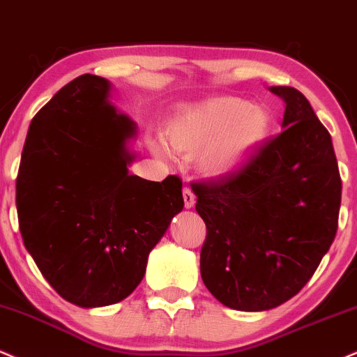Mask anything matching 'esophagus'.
<instances>
[{
	"label": "esophagus",
	"mask_w": 357,
	"mask_h": 357,
	"mask_svg": "<svg viewBox=\"0 0 357 357\" xmlns=\"http://www.w3.org/2000/svg\"><path fill=\"white\" fill-rule=\"evenodd\" d=\"M182 194H183V202H185V207L187 208L194 207V205H195V194L192 192V188L190 187H183Z\"/></svg>",
	"instance_id": "esophagus-1"
}]
</instances>
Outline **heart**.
<instances>
[{"instance_id":"b5f03b06","label":"heart","mask_w":357,"mask_h":357,"mask_svg":"<svg viewBox=\"0 0 357 357\" xmlns=\"http://www.w3.org/2000/svg\"><path fill=\"white\" fill-rule=\"evenodd\" d=\"M271 132V115L266 108L234 96L183 107L165 128L167 144L175 152L200 153L199 167L204 174L227 175L241 169L257 152ZM158 157L169 158L160 142L150 144Z\"/></svg>"}]
</instances>
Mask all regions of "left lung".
<instances>
[{
    "instance_id": "8db88e82",
    "label": "left lung",
    "mask_w": 357,
    "mask_h": 357,
    "mask_svg": "<svg viewBox=\"0 0 357 357\" xmlns=\"http://www.w3.org/2000/svg\"><path fill=\"white\" fill-rule=\"evenodd\" d=\"M269 90L286 103V130L241 169L192 187L207 225L200 275L237 311H267L294 297L337 232L342 183L329 132L299 90Z\"/></svg>"
}]
</instances>
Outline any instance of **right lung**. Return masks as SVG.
Returning <instances> with one entry per match:
<instances>
[{
    "label": "right lung",
    "mask_w": 357,
    "mask_h": 357,
    "mask_svg": "<svg viewBox=\"0 0 357 357\" xmlns=\"http://www.w3.org/2000/svg\"><path fill=\"white\" fill-rule=\"evenodd\" d=\"M110 82L71 79L36 113L24 142L16 208L24 247L50 286L79 307L120 303L183 208L182 180L128 174L135 125L108 102Z\"/></svg>",
    "instance_id": "add662e5"
}]
</instances>
